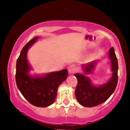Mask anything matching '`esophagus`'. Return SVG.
<instances>
[{"instance_id": "34e87169", "label": "esophagus", "mask_w": 130, "mask_h": 130, "mask_svg": "<svg viewBox=\"0 0 130 130\" xmlns=\"http://www.w3.org/2000/svg\"><path fill=\"white\" fill-rule=\"evenodd\" d=\"M76 70V67L74 66V65H70V66L68 67V72H69V73L70 74H72V73H75Z\"/></svg>"}]
</instances>
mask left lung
Here are the masks:
<instances>
[{
  "instance_id": "1",
  "label": "left lung",
  "mask_w": 130,
  "mask_h": 130,
  "mask_svg": "<svg viewBox=\"0 0 130 130\" xmlns=\"http://www.w3.org/2000/svg\"><path fill=\"white\" fill-rule=\"evenodd\" d=\"M109 57L111 60V71L112 75L109 80L102 86H95L92 84L90 79L84 74L92 73L96 61L83 66L84 74L76 73L74 76L77 79L75 90V96L80 105L90 108L105 102L116 90L118 81V62L114 47L109 51Z\"/></svg>"
}]
</instances>
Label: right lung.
Segmentation results:
<instances>
[{"label":"right lung","mask_w":130,"mask_h":130,"mask_svg":"<svg viewBox=\"0 0 130 130\" xmlns=\"http://www.w3.org/2000/svg\"><path fill=\"white\" fill-rule=\"evenodd\" d=\"M38 38L35 37L31 40L21 51L16 61L15 78L17 87L24 97L32 105L44 108L54 102L58 87L68 76V70L49 73L42 76L30 75L31 67L28 63L27 53Z\"/></svg>","instance_id":"obj_1"}]
</instances>
